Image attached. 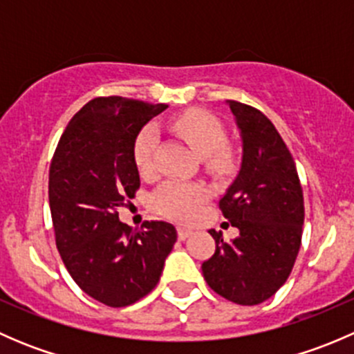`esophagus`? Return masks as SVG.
<instances>
[{
    "label": "esophagus",
    "mask_w": 354,
    "mask_h": 354,
    "mask_svg": "<svg viewBox=\"0 0 354 354\" xmlns=\"http://www.w3.org/2000/svg\"><path fill=\"white\" fill-rule=\"evenodd\" d=\"M190 234H192V230H188V227L185 226H178V238H180V240H187Z\"/></svg>",
    "instance_id": "obj_1"
}]
</instances>
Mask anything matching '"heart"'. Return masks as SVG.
Here are the masks:
<instances>
[{
  "label": "heart",
  "instance_id": "obj_1",
  "mask_svg": "<svg viewBox=\"0 0 354 354\" xmlns=\"http://www.w3.org/2000/svg\"><path fill=\"white\" fill-rule=\"evenodd\" d=\"M173 130L194 149L200 157H207V166L224 171L233 164V152L226 147V130L214 114L192 109L173 120ZM159 133L154 124H147L138 131L133 142V162L142 174L154 169L156 149ZM207 198V188L200 183L167 181L152 195L151 205L157 214L187 221L197 214Z\"/></svg>",
  "mask_w": 354,
  "mask_h": 354
}]
</instances>
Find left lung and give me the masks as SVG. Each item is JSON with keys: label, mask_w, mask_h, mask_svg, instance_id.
Here are the masks:
<instances>
[{"label": "left lung", "mask_w": 354, "mask_h": 354, "mask_svg": "<svg viewBox=\"0 0 354 354\" xmlns=\"http://www.w3.org/2000/svg\"><path fill=\"white\" fill-rule=\"evenodd\" d=\"M240 128L243 159L219 209L240 234L226 243L210 230L216 252L202 263L210 289L238 305H259L286 283L301 245L303 190L291 152L269 118L227 101Z\"/></svg>", "instance_id": "left-lung-1"}]
</instances>
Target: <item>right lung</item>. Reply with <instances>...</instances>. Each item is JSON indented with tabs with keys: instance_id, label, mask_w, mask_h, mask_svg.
I'll return each instance as SVG.
<instances>
[{
	"instance_id": "obj_1",
	"label": "right lung",
	"mask_w": 354,
	"mask_h": 354,
	"mask_svg": "<svg viewBox=\"0 0 354 354\" xmlns=\"http://www.w3.org/2000/svg\"><path fill=\"white\" fill-rule=\"evenodd\" d=\"M166 108L120 95L92 99L70 120L49 167V207L63 263L82 291L113 308L157 286L176 243L173 224L145 221L130 227L116 212L140 187L135 138Z\"/></svg>"
}]
</instances>
